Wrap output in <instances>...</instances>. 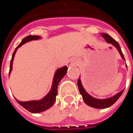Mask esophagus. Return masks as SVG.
<instances>
[{
    "mask_svg": "<svg viewBox=\"0 0 133 133\" xmlns=\"http://www.w3.org/2000/svg\"><path fill=\"white\" fill-rule=\"evenodd\" d=\"M76 64H77V61L74 59H72L69 61V63H67V66H73L76 65Z\"/></svg>",
    "mask_w": 133,
    "mask_h": 133,
    "instance_id": "34e87169",
    "label": "esophagus"
}]
</instances>
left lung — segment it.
I'll list each match as a JSON object with an SVG mask.
<instances>
[{
    "instance_id": "8db88e82",
    "label": "left lung",
    "mask_w": 133,
    "mask_h": 133,
    "mask_svg": "<svg viewBox=\"0 0 133 133\" xmlns=\"http://www.w3.org/2000/svg\"><path fill=\"white\" fill-rule=\"evenodd\" d=\"M102 36L105 39L107 43L112 44L114 46L117 48V49L119 52L120 55H121V57L123 58V59L125 60L124 59V55H123V52H122L121 49L120 47L119 44L117 43V41H115L110 35H107L106 33H102ZM78 89H79L80 93L82 95L83 99L84 100V103L87 105H89V106L91 107L96 108V109H105V108L110 107V106H112V104L119 98V97L121 96L123 91H124V90H121V92L117 93V95H115V96L110 97V98H105V99H98V98H95L94 97H91L90 95H89L87 92H86V90H84L83 85H82L80 78L78 80Z\"/></svg>"
}]
</instances>
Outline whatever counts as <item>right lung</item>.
Wrapping results in <instances>:
<instances>
[{
  "instance_id": "add662e5",
  "label": "right lung",
  "mask_w": 133,
  "mask_h": 133,
  "mask_svg": "<svg viewBox=\"0 0 133 133\" xmlns=\"http://www.w3.org/2000/svg\"><path fill=\"white\" fill-rule=\"evenodd\" d=\"M41 38V36H36V35H29V36H26L25 38H23L22 42L17 46L15 50L14 51L12 58L10 60V70H9V76L10 75V72L12 69V63H13L14 57H15V53H16V50L21 46L24 44L25 43H27L29 41H33V40H38ZM67 67L66 66H64L63 67H61L56 70V72L54 76L53 81H52V87L50 89V92L46 95L45 97L43 98L39 101H26L23 102L20 101L16 98V101L21 104V106L24 107V109L29 110V112H32V113H38V112H43L44 110H47L49 108L53 105L56 101V96L57 95V89H58V85L61 80L63 78L64 75L66 73L67 71Z\"/></svg>"
}]
</instances>
